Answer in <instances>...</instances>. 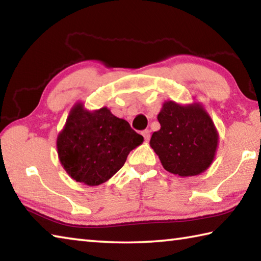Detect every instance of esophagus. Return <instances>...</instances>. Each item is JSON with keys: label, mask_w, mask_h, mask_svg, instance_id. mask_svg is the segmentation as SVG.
Returning <instances> with one entry per match:
<instances>
[{"label": "esophagus", "mask_w": 261, "mask_h": 261, "mask_svg": "<svg viewBox=\"0 0 261 261\" xmlns=\"http://www.w3.org/2000/svg\"><path fill=\"white\" fill-rule=\"evenodd\" d=\"M141 134H143V136H144V138H145V140H149V138H151V131L149 130H144L143 132H141Z\"/></svg>", "instance_id": "34e87169"}]
</instances>
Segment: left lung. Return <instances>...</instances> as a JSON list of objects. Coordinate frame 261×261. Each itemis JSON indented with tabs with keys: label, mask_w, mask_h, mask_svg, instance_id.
<instances>
[{
	"label": "left lung",
	"mask_w": 261,
	"mask_h": 261,
	"mask_svg": "<svg viewBox=\"0 0 261 261\" xmlns=\"http://www.w3.org/2000/svg\"><path fill=\"white\" fill-rule=\"evenodd\" d=\"M158 121L161 127L152 135L149 146L167 171L191 177L208 169L216 155L219 132L201 102L165 101Z\"/></svg>",
	"instance_id": "left-lung-1"
}]
</instances>
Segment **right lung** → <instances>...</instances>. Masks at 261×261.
I'll list each match as a JSON object with an SVG mask.
<instances>
[{
	"label": "right lung",
	"instance_id": "1",
	"mask_svg": "<svg viewBox=\"0 0 261 261\" xmlns=\"http://www.w3.org/2000/svg\"><path fill=\"white\" fill-rule=\"evenodd\" d=\"M143 136L107 107L88 110L82 101L72 106L56 139L63 169L76 182L96 187L121 169L129 153L143 144Z\"/></svg>",
	"mask_w": 261,
	"mask_h": 261
}]
</instances>
